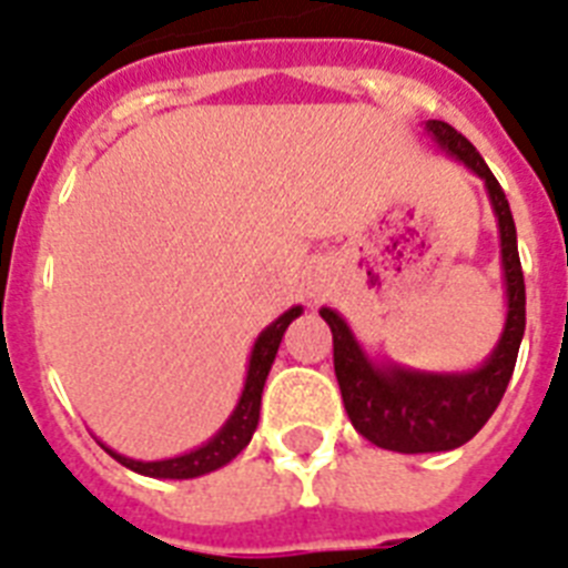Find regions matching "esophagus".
Here are the masks:
<instances>
[{"label": "esophagus", "instance_id": "1", "mask_svg": "<svg viewBox=\"0 0 568 568\" xmlns=\"http://www.w3.org/2000/svg\"><path fill=\"white\" fill-rule=\"evenodd\" d=\"M324 293H327V275L318 270V273L310 278V298H322Z\"/></svg>", "mask_w": 568, "mask_h": 568}]
</instances>
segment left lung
Instances as JSON below:
<instances>
[{
    "label": "left lung",
    "instance_id": "left-lung-1",
    "mask_svg": "<svg viewBox=\"0 0 568 568\" xmlns=\"http://www.w3.org/2000/svg\"><path fill=\"white\" fill-rule=\"evenodd\" d=\"M425 132L448 158L471 169L486 183L488 201L500 226L503 281H506V324L491 356L474 371L430 373L396 362H373L356 342L336 310L322 307V318L333 333V367L344 410L353 428L385 450L399 454H436L465 445L500 405L508 379L515 373L517 351L526 333V284L517 255L515 217L486 160L454 125L428 120Z\"/></svg>",
    "mask_w": 568,
    "mask_h": 568
}]
</instances>
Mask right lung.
Masks as SVG:
<instances>
[{
    "mask_svg": "<svg viewBox=\"0 0 568 568\" xmlns=\"http://www.w3.org/2000/svg\"><path fill=\"white\" fill-rule=\"evenodd\" d=\"M304 313V307H290L287 313H281L270 327L261 331V336L255 338L250 353V365H246V379H244V390H241V399H237L235 410L230 414L221 430L212 436L210 443L197 445L195 450H186L181 457H169V459H152V463H145V459H132L118 454L114 448L103 445V450L109 457L118 459L120 465L125 468H132V471L143 474V477H154V479H192V477H203V474L217 471V468H224L226 463L241 454V450L250 445L252 434L258 428V416H261V394H264V382L270 376V367L275 362V353H278V344L284 338V331L290 327L293 318H298Z\"/></svg>",
    "mask_w": 568,
    "mask_h": 568,
    "instance_id": "obj_1",
    "label": "right lung"
}]
</instances>
